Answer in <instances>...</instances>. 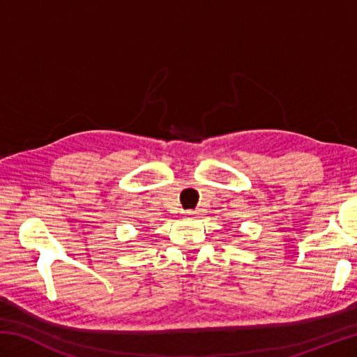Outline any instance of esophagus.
<instances>
[{"label": "esophagus", "mask_w": 357, "mask_h": 357, "mask_svg": "<svg viewBox=\"0 0 357 357\" xmlns=\"http://www.w3.org/2000/svg\"><path fill=\"white\" fill-rule=\"evenodd\" d=\"M184 215L187 218H198L201 215V210H187L184 211Z\"/></svg>", "instance_id": "34e87169"}]
</instances>
